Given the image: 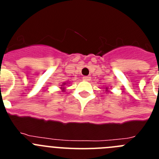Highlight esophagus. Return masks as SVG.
<instances>
[{
	"label": "esophagus",
	"mask_w": 159,
	"mask_h": 159,
	"mask_svg": "<svg viewBox=\"0 0 159 159\" xmlns=\"http://www.w3.org/2000/svg\"><path fill=\"white\" fill-rule=\"evenodd\" d=\"M83 80L84 81H90L91 80V77L90 76H84L83 77Z\"/></svg>",
	"instance_id": "1"
}]
</instances>
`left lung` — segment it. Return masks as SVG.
<instances>
[{
	"label": "left lung",
	"mask_w": 159,
	"mask_h": 159,
	"mask_svg": "<svg viewBox=\"0 0 159 159\" xmlns=\"http://www.w3.org/2000/svg\"><path fill=\"white\" fill-rule=\"evenodd\" d=\"M107 89H108V88H106V91H107Z\"/></svg>",
	"instance_id": "1"
}]
</instances>
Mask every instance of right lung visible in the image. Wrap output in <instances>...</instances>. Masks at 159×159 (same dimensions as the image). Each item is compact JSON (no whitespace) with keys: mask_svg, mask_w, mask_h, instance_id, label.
<instances>
[{"mask_svg":"<svg viewBox=\"0 0 159 159\" xmlns=\"http://www.w3.org/2000/svg\"><path fill=\"white\" fill-rule=\"evenodd\" d=\"M65 85H66V83H64V84H63L62 85H61V86H62V87H61V88H60L62 89V92L65 91V88H64V86H65Z\"/></svg>","mask_w":159,"mask_h":159,"instance_id":"1","label":"right lung"}]
</instances>
